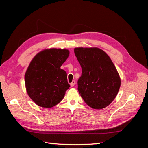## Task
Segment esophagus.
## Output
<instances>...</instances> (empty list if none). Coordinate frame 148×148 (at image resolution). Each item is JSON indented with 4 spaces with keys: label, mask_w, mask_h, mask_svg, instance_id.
Here are the masks:
<instances>
[{
    "label": "esophagus",
    "mask_w": 148,
    "mask_h": 148,
    "mask_svg": "<svg viewBox=\"0 0 148 148\" xmlns=\"http://www.w3.org/2000/svg\"><path fill=\"white\" fill-rule=\"evenodd\" d=\"M75 83H76V82L75 81V80H73L72 82H71V83H70V86H71V87H73V86H74V85L75 84Z\"/></svg>",
    "instance_id": "esophagus-1"
}]
</instances>
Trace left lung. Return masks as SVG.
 Returning <instances> with one entry per match:
<instances>
[{
	"instance_id": "8db88e82",
	"label": "left lung",
	"mask_w": 148,
	"mask_h": 148,
	"mask_svg": "<svg viewBox=\"0 0 148 148\" xmlns=\"http://www.w3.org/2000/svg\"><path fill=\"white\" fill-rule=\"evenodd\" d=\"M74 52L82 69L78 90L84 101L96 109L108 106L117 96L121 83L110 58L96 47L75 48Z\"/></svg>"
}]
</instances>
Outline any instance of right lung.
Listing matches in <instances>:
<instances>
[{
  "label": "right lung",
  "instance_id": "add662e5",
  "mask_svg": "<svg viewBox=\"0 0 148 148\" xmlns=\"http://www.w3.org/2000/svg\"><path fill=\"white\" fill-rule=\"evenodd\" d=\"M69 56L66 49H46L36 56L25 76L28 95L37 105L50 108L63 99L70 87L60 66Z\"/></svg>",
  "mask_w": 148,
  "mask_h": 148
}]
</instances>
